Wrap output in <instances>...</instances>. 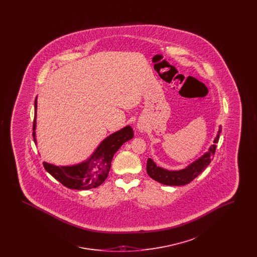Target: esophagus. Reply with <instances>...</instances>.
Segmentation results:
<instances>
[{"instance_id": "esophagus-1", "label": "esophagus", "mask_w": 257, "mask_h": 257, "mask_svg": "<svg viewBox=\"0 0 257 257\" xmlns=\"http://www.w3.org/2000/svg\"><path fill=\"white\" fill-rule=\"evenodd\" d=\"M138 128H139V130H140L141 132H143V131L145 130V127H144L143 125H138Z\"/></svg>"}]
</instances>
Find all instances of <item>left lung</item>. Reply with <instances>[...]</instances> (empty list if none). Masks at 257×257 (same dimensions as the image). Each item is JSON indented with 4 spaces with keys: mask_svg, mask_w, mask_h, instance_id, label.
<instances>
[{
    "mask_svg": "<svg viewBox=\"0 0 257 257\" xmlns=\"http://www.w3.org/2000/svg\"><path fill=\"white\" fill-rule=\"evenodd\" d=\"M221 127L220 126L217 137L214 140V145L209 147L206 153H204L201 157L193 162L191 165L182 169L180 171H168L161 167H157L153 160L147 159V174L157 182L169 186H183L193 181L202 171H204L211 163L214 154L216 152V144L219 142Z\"/></svg>",
    "mask_w": 257,
    "mask_h": 257,
    "instance_id": "1",
    "label": "left lung"
}]
</instances>
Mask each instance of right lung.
<instances>
[{
  "label": "right lung",
  "instance_id": "obj_1",
  "mask_svg": "<svg viewBox=\"0 0 257 257\" xmlns=\"http://www.w3.org/2000/svg\"><path fill=\"white\" fill-rule=\"evenodd\" d=\"M37 100H35V120H34V141L37 144ZM134 137L131 126H126L107 137L95 149L88 159L74 166H55L43 162L45 170L61 182L63 186L75 190H89L96 188L108 177L110 163L114 153L124 143Z\"/></svg>",
  "mask_w": 257,
  "mask_h": 257
}]
</instances>
